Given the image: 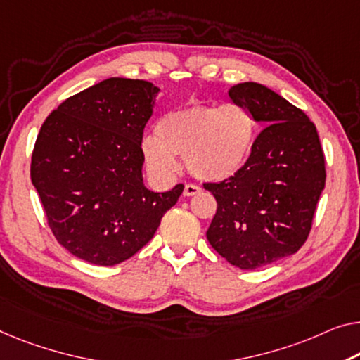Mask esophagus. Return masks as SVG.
I'll use <instances>...</instances> for the list:
<instances>
[{"label": "esophagus", "mask_w": 360, "mask_h": 360, "mask_svg": "<svg viewBox=\"0 0 360 360\" xmlns=\"http://www.w3.org/2000/svg\"><path fill=\"white\" fill-rule=\"evenodd\" d=\"M198 192H200V187H198V186H195V184H186L184 186V192H182V194H184L186 197H192V195L198 194Z\"/></svg>", "instance_id": "esophagus-1"}]
</instances>
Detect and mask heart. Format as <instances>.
<instances>
[{"mask_svg":"<svg viewBox=\"0 0 360 360\" xmlns=\"http://www.w3.org/2000/svg\"><path fill=\"white\" fill-rule=\"evenodd\" d=\"M255 124L240 105H189L158 121L157 136L142 141L146 163L158 178H171L182 155L191 174L203 181L233 176L250 152Z\"/></svg>","mask_w":360,"mask_h":360,"instance_id":"obj_1","label":"heart"}]
</instances>
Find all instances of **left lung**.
Wrapping results in <instances>:
<instances>
[{"mask_svg":"<svg viewBox=\"0 0 360 360\" xmlns=\"http://www.w3.org/2000/svg\"><path fill=\"white\" fill-rule=\"evenodd\" d=\"M229 96L265 127L233 176L203 182L218 203L207 239L231 265L255 270L307 240L325 187V157L314 122L276 92L244 82Z\"/></svg>","mask_w":360,"mask_h":360,"instance_id":"8db88e82","label":"left lung"}]
</instances>
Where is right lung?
Returning <instances> with one entry per match:
<instances>
[{"mask_svg":"<svg viewBox=\"0 0 360 360\" xmlns=\"http://www.w3.org/2000/svg\"><path fill=\"white\" fill-rule=\"evenodd\" d=\"M158 87L111 77L69 96L37 136L30 178L64 249L111 266L137 254L184 186L152 192L142 178V136Z\"/></svg>","mask_w":360,"mask_h":360,"instance_id":"right-lung-1","label":"right lung"}]
</instances>
